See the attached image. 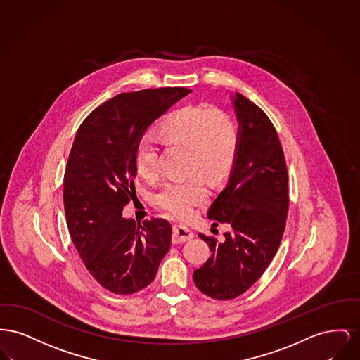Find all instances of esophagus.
<instances>
[{
	"label": "esophagus",
	"mask_w": 360,
	"mask_h": 360,
	"mask_svg": "<svg viewBox=\"0 0 360 360\" xmlns=\"http://www.w3.org/2000/svg\"><path fill=\"white\" fill-rule=\"evenodd\" d=\"M193 231L189 227L184 225H174L173 226V243L179 244V243H186L193 237Z\"/></svg>",
	"instance_id": "esophagus-1"
}]
</instances>
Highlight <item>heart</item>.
<instances>
[{
  "instance_id": "heart-1",
  "label": "heart",
  "mask_w": 360,
  "mask_h": 360,
  "mask_svg": "<svg viewBox=\"0 0 360 360\" xmlns=\"http://www.w3.org/2000/svg\"><path fill=\"white\" fill-rule=\"evenodd\" d=\"M162 136L174 145L188 146L189 171L219 177L231 168L238 149V129L229 115L208 105H187L161 123ZM135 169L149 183L160 177L158 143L145 135L135 149ZM207 183L200 174L168 183L157 196L160 207L173 217L189 218L193 208L206 202Z\"/></svg>"
}]
</instances>
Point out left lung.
<instances>
[{"label": "left lung", "instance_id": "obj_1", "mask_svg": "<svg viewBox=\"0 0 360 360\" xmlns=\"http://www.w3.org/2000/svg\"><path fill=\"white\" fill-rule=\"evenodd\" d=\"M238 149L226 187L208 218L227 224L222 241L199 233L211 256L193 271L196 287L214 300H233L264 274L283 237L288 193L282 145L268 116L241 94L230 96ZM218 224H212L217 226Z\"/></svg>", "mask_w": 360, "mask_h": 360}]
</instances>
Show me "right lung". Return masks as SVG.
<instances>
[{
  "label": "right lung",
  "mask_w": 360,
  "mask_h": 360,
  "mask_svg": "<svg viewBox=\"0 0 360 360\" xmlns=\"http://www.w3.org/2000/svg\"><path fill=\"white\" fill-rule=\"evenodd\" d=\"M187 88L120 94L86 116L69 155L63 205L69 233L91 275L115 294L152 283L171 248V224L122 217L135 199V149L153 122L188 95Z\"/></svg>",
  "instance_id": "obj_1"
}]
</instances>
